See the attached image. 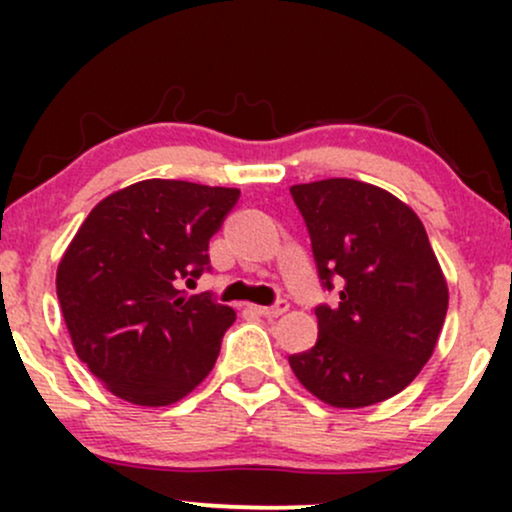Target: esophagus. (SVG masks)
Returning <instances> with one entry per match:
<instances>
[{
    "label": "esophagus",
    "instance_id": "1",
    "mask_svg": "<svg viewBox=\"0 0 512 512\" xmlns=\"http://www.w3.org/2000/svg\"><path fill=\"white\" fill-rule=\"evenodd\" d=\"M250 310L255 315H262V317H279V315H284L286 310H289V303L276 301L274 305H250Z\"/></svg>",
    "mask_w": 512,
    "mask_h": 512
}]
</instances>
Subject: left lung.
<instances>
[{
  "mask_svg": "<svg viewBox=\"0 0 512 512\" xmlns=\"http://www.w3.org/2000/svg\"><path fill=\"white\" fill-rule=\"evenodd\" d=\"M317 276L337 305L320 303L317 342L289 363L305 390L339 409L402 392L436 349L448 284L424 223L390 192L349 178L293 185Z\"/></svg>",
  "mask_w": 512,
  "mask_h": 512,
  "instance_id": "8db88e82",
  "label": "left lung"
}]
</instances>
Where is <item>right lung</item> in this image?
<instances>
[{
  "instance_id": "add662e5",
  "label": "right lung",
  "mask_w": 512,
  "mask_h": 512,
  "mask_svg": "<svg viewBox=\"0 0 512 512\" xmlns=\"http://www.w3.org/2000/svg\"><path fill=\"white\" fill-rule=\"evenodd\" d=\"M240 190L144 180L93 207L57 267V298L81 361L117 397L166 407L214 368L236 320L211 293L209 240Z\"/></svg>"
}]
</instances>
